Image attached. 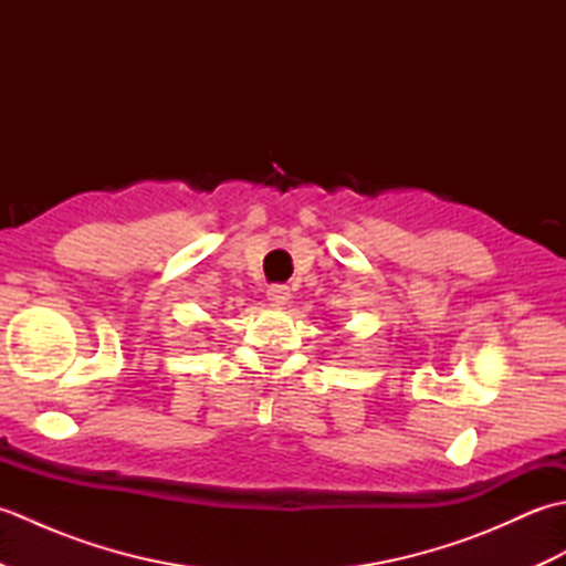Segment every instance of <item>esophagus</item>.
I'll use <instances>...</instances> for the list:
<instances>
[{
    "instance_id": "1",
    "label": "esophagus",
    "mask_w": 566,
    "mask_h": 566,
    "mask_svg": "<svg viewBox=\"0 0 566 566\" xmlns=\"http://www.w3.org/2000/svg\"><path fill=\"white\" fill-rule=\"evenodd\" d=\"M290 286H284V284H272L270 290H268V302L272 304V306H284L286 302H290Z\"/></svg>"
}]
</instances>
